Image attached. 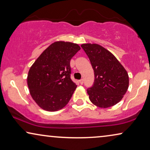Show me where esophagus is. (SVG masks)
Wrapping results in <instances>:
<instances>
[{"label": "esophagus", "mask_w": 150, "mask_h": 150, "mask_svg": "<svg viewBox=\"0 0 150 150\" xmlns=\"http://www.w3.org/2000/svg\"><path fill=\"white\" fill-rule=\"evenodd\" d=\"M79 83H80V84H81V85H83V79L80 80Z\"/></svg>", "instance_id": "34e87169"}]
</instances>
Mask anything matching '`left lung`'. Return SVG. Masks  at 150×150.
<instances>
[{
    "mask_svg": "<svg viewBox=\"0 0 150 150\" xmlns=\"http://www.w3.org/2000/svg\"><path fill=\"white\" fill-rule=\"evenodd\" d=\"M81 47L94 71L93 84L87 89L91 102L100 108L118 103L128 88L126 70L112 53L100 45L85 44Z\"/></svg>",
    "mask_w": 150,
    "mask_h": 150,
    "instance_id": "obj_1",
    "label": "left lung"
}]
</instances>
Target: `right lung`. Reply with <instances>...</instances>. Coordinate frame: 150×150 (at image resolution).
Here are the masks:
<instances>
[{"instance_id":"right-lung-1","label":"right lung","mask_w":150,"mask_h":150,"mask_svg":"<svg viewBox=\"0 0 150 150\" xmlns=\"http://www.w3.org/2000/svg\"><path fill=\"white\" fill-rule=\"evenodd\" d=\"M80 50L76 44L56 42L30 67L28 89L33 99L43 109L56 111L69 102L77 87L71 79L70 60Z\"/></svg>"}]
</instances>
